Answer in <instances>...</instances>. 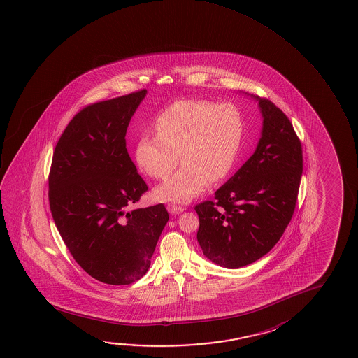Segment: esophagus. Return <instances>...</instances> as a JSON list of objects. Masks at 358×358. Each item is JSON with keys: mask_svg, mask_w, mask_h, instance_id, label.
<instances>
[{"mask_svg": "<svg viewBox=\"0 0 358 358\" xmlns=\"http://www.w3.org/2000/svg\"><path fill=\"white\" fill-rule=\"evenodd\" d=\"M167 210H169V212L172 213V215H177V213H181V212H183L185 208H183L181 205H176V203H169V205H167Z\"/></svg>", "mask_w": 358, "mask_h": 358, "instance_id": "esophagus-1", "label": "esophagus"}]
</instances>
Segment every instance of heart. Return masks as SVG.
<instances>
[{"mask_svg":"<svg viewBox=\"0 0 358 358\" xmlns=\"http://www.w3.org/2000/svg\"><path fill=\"white\" fill-rule=\"evenodd\" d=\"M157 136H143L136 146V161L156 180H166L178 164L183 166L156 189L164 202H187L208 181L223 180L234 169L243 138L245 121L232 103L181 100L164 108L155 121Z\"/></svg>","mask_w":358,"mask_h":358,"instance_id":"obj_1","label":"heart"}]
</instances>
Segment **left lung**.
Wrapping results in <instances>:
<instances>
[{
    "mask_svg": "<svg viewBox=\"0 0 358 358\" xmlns=\"http://www.w3.org/2000/svg\"><path fill=\"white\" fill-rule=\"evenodd\" d=\"M256 99L264 117L256 151L213 201L194 207L203 255L226 268L252 264L273 248L292 218L303 170L292 123L268 99Z\"/></svg>",
    "mask_w": 358,
    "mask_h": 358,
    "instance_id": "left-lung-1",
    "label": "left lung"
}]
</instances>
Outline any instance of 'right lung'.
<instances>
[{"label":"right lung","mask_w":358,"mask_h":358,"mask_svg":"<svg viewBox=\"0 0 358 358\" xmlns=\"http://www.w3.org/2000/svg\"><path fill=\"white\" fill-rule=\"evenodd\" d=\"M146 92L77 112L55 147L48 175L50 210L66 247L88 275L108 285L146 275L169 221L162 203L131 210L148 187L124 137Z\"/></svg>","instance_id":"obj_1"}]
</instances>
